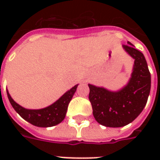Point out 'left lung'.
Returning a JSON list of instances; mask_svg holds the SVG:
<instances>
[{
	"label": "left lung",
	"mask_w": 160,
	"mask_h": 160,
	"mask_svg": "<svg viewBox=\"0 0 160 160\" xmlns=\"http://www.w3.org/2000/svg\"><path fill=\"white\" fill-rule=\"evenodd\" d=\"M122 48L134 60L128 82L115 92L88 84L93 117L105 127L120 128L132 122L143 111L150 93L151 74L144 55L130 42Z\"/></svg>",
	"instance_id": "1"
}]
</instances>
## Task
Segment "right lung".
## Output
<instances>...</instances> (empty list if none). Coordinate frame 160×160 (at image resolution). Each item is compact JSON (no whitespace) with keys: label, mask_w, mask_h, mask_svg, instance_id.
I'll return each mask as SVG.
<instances>
[{"label":"right lung","mask_w":160,"mask_h":160,"mask_svg":"<svg viewBox=\"0 0 160 160\" xmlns=\"http://www.w3.org/2000/svg\"><path fill=\"white\" fill-rule=\"evenodd\" d=\"M77 87L78 85H75L70 90L66 92L55 103L50 104L48 107L39 110H29L22 107L12 99L8 90L7 93L12 108L21 118L34 126L48 128L57 125L64 120L68 104L72 99L74 92H76Z\"/></svg>","instance_id":"right-lung-1"}]
</instances>
